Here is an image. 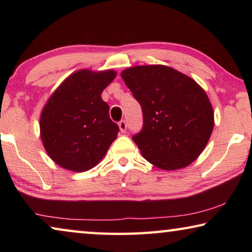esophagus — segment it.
<instances>
[{"mask_svg":"<svg viewBox=\"0 0 252 252\" xmlns=\"http://www.w3.org/2000/svg\"><path fill=\"white\" fill-rule=\"evenodd\" d=\"M119 127H120L121 132H123V133H125V132L126 131V122L125 120H121L120 122H119Z\"/></svg>","mask_w":252,"mask_h":252,"instance_id":"1","label":"esophagus"}]
</instances>
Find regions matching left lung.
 Segmentation results:
<instances>
[{
	"instance_id": "obj_1",
	"label": "left lung",
	"mask_w": 252,
	"mask_h": 252,
	"mask_svg": "<svg viewBox=\"0 0 252 252\" xmlns=\"http://www.w3.org/2000/svg\"><path fill=\"white\" fill-rule=\"evenodd\" d=\"M121 76L141 105L142 129L132 140L146 160L177 170L197 159L213 130L212 106L199 84L165 65L133 66Z\"/></svg>"
}]
</instances>
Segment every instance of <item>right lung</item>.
Listing matches in <instances>:
<instances>
[{"label": "right lung", "mask_w": 252, "mask_h": 252, "mask_svg": "<svg viewBox=\"0 0 252 252\" xmlns=\"http://www.w3.org/2000/svg\"><path fill=\"white\" fill-rule=\"evenodd\" d=\"M114 71L81 70L63 82L41 114V138L55 163L87 171L108 151L118 132L101 93L116 78Z\"/></svg>", "instance_id": "add662e5"}]
</instances>
